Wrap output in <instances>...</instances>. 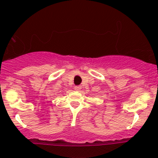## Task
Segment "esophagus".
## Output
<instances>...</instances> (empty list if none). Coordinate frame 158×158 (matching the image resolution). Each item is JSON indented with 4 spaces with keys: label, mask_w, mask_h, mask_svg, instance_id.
Instances as JSON below:
<instances>
[{
    "label": "esophagus",
    "mask_w": 158,
    "mask_h": 158,
    "mask_svg": "<svg viewBox=\"0 0 158 158\" xmlns=\"http://www.w3.org/2000/svg\"><path fill=\"white\" fill-rule=\"evenodd\" d=\"M74 89H75L76 90H81V86H79V85H78V86H75L74 87Z\"/></svg>",
    "instance_id": "esophagus-1"
}]
</instances>
